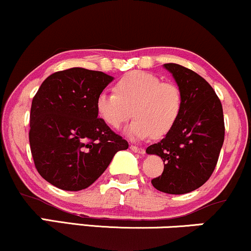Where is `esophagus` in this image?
Masks as SVG:
<instances>
[{
	"label": "esophagus",
	"instance_id": "34e87169",
	"mask_svg": "<svg viewBox=\"0 0 251 251\" xmlns=\"http://www.w3.org/2000/svg\"><path fill=\"white\" fill-rule=\"evenodd\" d=\"M130 149L134 152H138V154H144V152H146L144 148H140V147H136V146H130Z\"/></svg>",
	"mask_w": 251,
	"mask_h": 251
}]
</instances>
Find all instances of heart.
<instances>
[{
    "label": "heart",
    "mask_w": 251,
    "mask_h": 251,
    "mask_svg": "<svg viewBox=\"0 0 251 251\" xmlns=\"http://www.w3.org/2000/svg\"><path fill=\"white\" fill-rule=\"evenodd\" d=\"M96 109L105 125L119 129L132 116L129 136L161 138L177 123L182 110V94L178 87L154 74L131 72L115 84V93H101ZM133 111L131 112V110Z\"/></svg>",
    "instance_id": "1"
}]
</instances>
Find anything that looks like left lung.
Segmentation results:
<instances>
[{
	"label": "left lung",
	"mask_w": 251,
	"mask_h": 251,
	"mask_svg": "<svg viewBox=\"0 0 251 251\" xmlns=\"http://www.w3.org/2000/svg\"><path fill=\"white\" fill-rule=\"evenodd\" d=\"M182 94L177 123L166 137L147 148L164 163L151 183L162 193L181 195L208 181L225 141V119L219 96L202 76L176 63H166Z\"/></svg>",
	"instance_id": "left-lung-1"
}]
</instances>
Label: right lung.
I'll list each match as a JSON object with an SVG mask.
<instances>
[{
  "label": "right lung",
  "mask_w": 251,
  "mask_h": 251,
  "mask_svg": "<svg viewBox=\"0 0 251 251\" xmlns=\"http://www.w3.org/2000/svg\"><path fill=\"white\" fill-rule=\"evenodd\" d=\"M111 76L84 68L56 72L35 94L29 143L38 174L62 190L85 189L129 144L99 119L97 96Z\"/></svg>",
  "instance_id": "1"
}]
</instances>
